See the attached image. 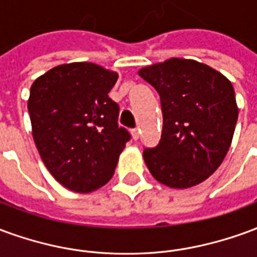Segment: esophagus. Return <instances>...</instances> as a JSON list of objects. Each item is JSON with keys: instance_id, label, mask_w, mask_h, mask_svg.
<instances>
[{"instance_id": "1", "label": "esophagus", "mask_w": 257, "mask_h": 257, "mask_svg": "<svg viewBox=\"0 0 257 257\" xmlns=\"http://www.w3.org/2000/svg\"><path fill=\"white\" fill-rule=\"evenodd\" d=\"M131 134H132V138H134V140H138L139 139V136H140V131L138 128H135L131 131Z\"/></svg>"}]
</instances>
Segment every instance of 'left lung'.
Instances as JSON below:
<instances>
[{"instance_id":"left-lung-1","label":"left lung","mask_w":257,"mask_h":257,"mask_svg":"<svg viewBox=\"0 0 257 257\" xmlns=\"http://www.w3.org/2000/svg\"><path fill=\"white\" fill-rule=\"evenodd\" d=\"M139 75L161 100V139L143 151L153 178L172 189L206 180L224 160L237 123L231 82L206 64L178 58L147 66Z\"/></svg>"}]
</instances>
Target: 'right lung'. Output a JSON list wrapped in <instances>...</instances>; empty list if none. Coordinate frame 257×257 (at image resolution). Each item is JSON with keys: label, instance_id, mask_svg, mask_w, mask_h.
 Listing matches in <instances>:
<instances>
[{"label": "right lung", "instance_id": "1", "mask_svg": "<svg viewBox=\"0 0 257 257\" xmlns=\"http://www.w3.org/2000/svg\"><path fill=\"white\" fill-rule=\"evenodd\" d=\"M117 78L97 64L70 63L31 85L27 107L38 153L53 178L77 193L106 184L131 140L108 97Z\"/></svg>", "mask_w": 257, "mask_h": 257}]
</instances>
